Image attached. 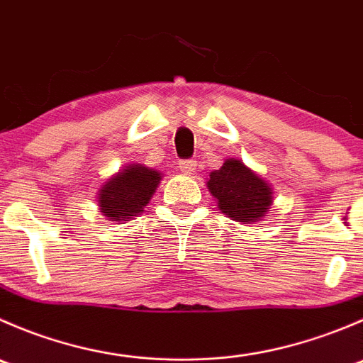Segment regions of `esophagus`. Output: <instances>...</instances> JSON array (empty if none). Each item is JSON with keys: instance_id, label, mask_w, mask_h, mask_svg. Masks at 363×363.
<instances>
[{"instance_id": "esophagus-1", "label": "esophagus", "mask_w": 363, "mask_h": 363, "mask_svg": "<svg viewBox=\"0 0 363 363\" xmlns=\"http://www.w3.org/2000/svg\"><path fill=\"white\" fill-rule=\"evenodd\" d=\"M179 168H181L182 174L191 175V174H195V170H196V161L195 160H184L179 163Z\"/></svg>"}]
</instances>
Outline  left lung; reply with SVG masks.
I'll use <instances>...</instances> for the list:
<instances>
[{
	"mask_svg": "<svg viewBox=\"0 0 363 363\" xmlns=\"http://www.w3.org/2000/svg\"><path fill=\"white\" fill-rule=\"evenodd\" d=\"M207 189L219 211L242 225L262 221L274 202L269 182L237 158L225 160L219 170L208 174Z\"/></svg>",
	"mask_w": 363,
	"mask_h": 363,
	"instance_id": "left-lung-1",
	"label": "left lung"
}]
</instances>
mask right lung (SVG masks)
I'll return each instance as SVG.
<instances>
[{"mask_svg": "<svg viewBox=\"0 0 363 363\" xmlns=\"http://www.w3.org/2000/svg\"><path fill=\"white\" fill-rule=\"evenodd\" d=\"M163 174L140 163H130L111 175L96 193L98 208L119 225L144 212L158 189Z\"/></svg>", "mask_w": 363, "mask_h": 363, "instance_id": "1", "label": "right lung"}]
</instances>
